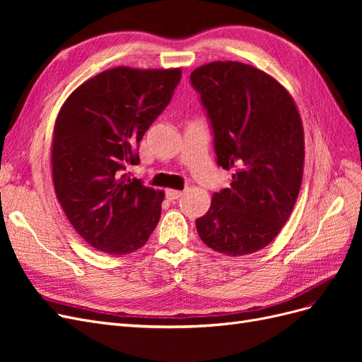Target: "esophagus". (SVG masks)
<instances>
[{"mask_svg": "<svg viewBox=\"0 0 362 362\" xmlns=\"http://www.w3.org/2000/svg\"><path fill=\"white\" fill-rule=\"evenodd\" d=\"M181 194H182V192H181V190H175V189H169V190H166V198H168L169 201H175V199L181 198Z\"/></svg>", "mask_w": 362, "mask_h": 362, "instance_id": "1", "label": "esophagus"}]
</instances>
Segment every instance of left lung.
Wrapping results in <instances>:
<instances>
[{"instance_id":"left-lung-1","label":"left lung","mask_w":362,"mask_h":362,"mask_svg":"<svg viewBox=\"0 0 362 362\" xmlns=\"http://www.w3.org/2000/svg\"><path fill=\"white\" fill-rule=\"evenodd\" d=\"M190 81L211 120L217 164L234 169L196 229L221 254H254L279 234L298 199L305 161L299 110L286 87L246 63H206Z\"/></svg>"}]
</instances>
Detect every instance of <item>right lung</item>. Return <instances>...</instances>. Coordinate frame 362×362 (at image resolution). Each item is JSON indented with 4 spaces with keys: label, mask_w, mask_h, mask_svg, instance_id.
<instances>
[{
    "label": "right lung",
    "mask_w": 362,
    "mask_h": 362,
    "mask_svg": "<svg viewBox=\"0 0 362 362\" xmlns=\"http://www.w3.org/2000/svg\"><path fill=\"white\" fill-rule=\"evenodd\" d=\"M181 69L117 66L68 96L54 125L51 166L57 199L86 243L110 255L144 246L164 192L128 177L139 141L170 103Z\"/></svg>",
    "instance_id": "1"
}]
</instances>
